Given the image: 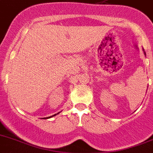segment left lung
I'll return each instance as SVG.
<instances>
[{
    "label": "left lung",
    "mask_w": 153,
    "mask_h": 153,
    "mask_svg": "<svg viewBox=\"0 0 153 153\" xmlns=\"http://www.w3.org/2000/svg\"><path fill=\"white\" fill-rule=\"evenodd\" d=\"M145 54H146V53H145Z\"/></svg>",
    "instance_id": "1"
}]
</instances>
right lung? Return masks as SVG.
I'll return each instance as SVG.
<instances>
[{
  "mask_svg": "<svg viewBox=\"0 0 153 153\" xmlns=\"http://www.w3.org/2000/svg\"><path fill=\"white\" fill-rule=\"evenodd\" d=\"M56 114H54V115H53V116L49 117H47V118H46V117H45V118H44V119H48V118H50V117H54V116H56Z\"/></svg>",
  "mask_w": 153,
  "mask_h": 153,
  "instance_id": "obj_1",
  "label": "right lung"
}]
</instances>
